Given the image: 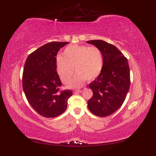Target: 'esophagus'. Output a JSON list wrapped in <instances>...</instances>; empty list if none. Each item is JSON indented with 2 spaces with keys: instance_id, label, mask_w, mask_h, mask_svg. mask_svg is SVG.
Listing matches in <instances>:
<instances>
[{
  "instance_id": "obj_1",
  "label": "esophagus",
  "mask_w": 156,
  "mask_h": 156,
  "mask_svg": "<svg viewBox=\"0 0 156 156\" xmlns=\"http://www.w3.org/2000/svg\"><path fill=\"white\" fill-rule=\"evenodd\" d=\"M84 88H78V89H76L75 90V92H82V90H84Z\"/></svg>"
}]
</instances>
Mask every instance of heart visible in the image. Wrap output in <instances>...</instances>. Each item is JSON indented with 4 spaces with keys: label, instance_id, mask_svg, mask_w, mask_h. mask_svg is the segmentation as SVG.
I'll list each match as a JSON object with an SVG mask.
<instances>
[{
    "label": "heart",
    "instance_id": "heart-1",
    "mask_svg": "<svg viewBox=\"0 0 156 156\" xmlns=\"http://www.w3.org/2000/svg\"><path fill=\"white\" fill-rule=\"evenodd\" d=\"M104 65L101 50L96 46L84 45L68 46L64 51V56L58 55L56 67L58 74L64 83L70 80L74 70V77L69 82V87H80L88 80H93L101 74Z\"/></svg>",
    "mask_w": 156,
    "mask_h": 156
}]
</instances>
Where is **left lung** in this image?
<instances>
[{
	"label": "left lung",
	"mask_w": 156,
	"mask_h": 156,
	"mask_svg": "<svg viewBox=\"0 0 156 156\" xmlns=\"http://www.w3.org/2000/svg\"><path fill=\"white\" fill-rule=\"evenodd\" d=\"M88 44L101 49L104 58L102 70L89 84L93 92L88 101L92 114L107 117L123 103L130 86V70L127 59L115 45L102 40H90Z\"/></svg>",
	"instance_id": "obj_1"
}]
</instances>
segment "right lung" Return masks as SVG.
Returning <instances> with one entry per match:
<instances>
[{"label": "right lung", "mask_w": 156, "mask_h": 156, "mask_svg": "<svg viewBox=\"0 0 156 156\" xmlns=\"http://www.w3.org/2000/svg\"><path fill=\"white\" fill-rule=\"evenodd\" d=\"M69 42H50L29 54L23 73V88L29 103L43 117L54 118L67 108L69 90H60L62 82L56 71L58 51Z\"/></svg>", "instance_id": "add662e5"}]
</instances>
